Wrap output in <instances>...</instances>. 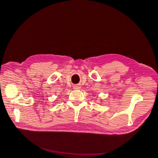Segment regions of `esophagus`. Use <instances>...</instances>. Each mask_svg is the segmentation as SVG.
I'll use <instances>...</instances> for the list:
<instances>
[{"label":"esophagus","mask_w":158,"mask_h":158,"mask_svg":"<svg viewBox=\"0 0 158 158\" xmlns=\"http://www.w3.org/2000/svg\"><path fill=\"white\" fill-rule=\"evenodd\" d=\"M73 88H74V89H78L80 88V86L78 85H74L73 86Z\"/></svg>","instance_id":"1"}]
</instances>
